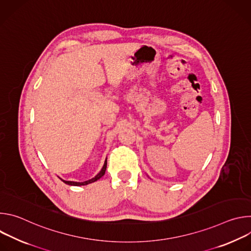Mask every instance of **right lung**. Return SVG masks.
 <instances>
[{
	"instance_id": "right-lung-1",
	"label": "right lung",
	"mask_w": 251,
	"mask_h": 251,
	"mask_svg": "<svg viewBox=\"0 0 251 251\" xmlns=\"http://www.w3.org/2000/svg\"><path fill=\"white\" fill-rule=\"evenodd\" d=\"M106 167H107V158L105 159V162H104V165H103L101 171H100L94 177H92V178H90V180L85 181V182H71V181H64V180H62V178H60V177H59V178H60V180H61L64 184L69 185V186H86V185H88V184H91V183L96 182L97 180H99V178H100L101 176H103L104 174H105V171H106Z\"/></svg>"
}]
</instances>
